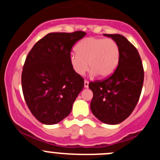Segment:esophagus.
Listing matches in <instances>:
<instances>
[{
    "label": "esophagus",
    "mask_w": 160,
    "mask_h": 160,
    "mask_svg": "<svg viewBox=\"0 0 160 160\" xmlns=\"http://www.w3.org/2000/svg\"><path fill=\"white\" fill-rule=\"evenodd\" d=\"M84 87H86V88H87V87H89V82L87 81V80H85L84 81Z\"/></svg>",
    "instance_id": "esophagus-1"
}]
</instances>
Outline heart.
Listing matches in <instances>:
<instances>
[{
  "mask_svg": "<svg viewBox=\"0 0 160 160\" xmlns=\"http://www.w3.org/2000/svg\"><path fill=\"white\" fill-rule=\"evenodd\" d=\"M76 51L70 54V62L78 75H83L90 66L92 73L107 78L115 71L119 62V46L112 38H85L78 42Z\"/></svg>",
  "mask_w": 160,
  "mask_h": 160,
  "instance_id": "b5f03b06",
  "label": "heart"
}]
</instances>
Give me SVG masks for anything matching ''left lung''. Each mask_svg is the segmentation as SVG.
<instances>
[{
  "label": "left lung",
  "instance_id": "8db88e82",
  "mask_svg": "<svg viewBox=\"0 0 160 160\" xmlns=\"http://www.w3.org/2000/svg\"><path fill=\"white\" fill-rule=\"evenodd\" d=\"M104 35L118 44L119 62L110 77L89 83L93 91L90 109L101 122L114 125L128 118L136 107L143 84L144 70L138 50L125 37Z\"/></svg>",
  "mask_w": 160,
  "mask_h": 160
}]
</instances>
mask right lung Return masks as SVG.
I'll return each instance as SVG.
<instances>
[{
    "label": "right lung",
    "instance_id": "1",
    "mask_svg": "<svg viewBox=\"0 0 160 160\" xmlns=\"http://www.w3.org/2000/svg\"><path fill=\"white\" fill-rule=\"evenodd\" d=\"M87 34L83 31L50 32L28 53L22 73V86L29 111L42 123L61 122L71 112L84 79L72 69L73 46Z\"/></svg>",
    "mask_w": 160,
    "mask_h": 160
}]
</instances>
